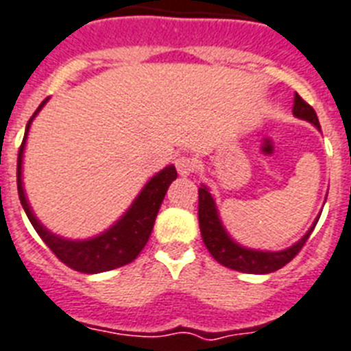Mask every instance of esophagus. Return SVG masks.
<instances>
[{"label": "esophagus", "mask_w": 351, "mask_h": 351, "mask_svg": "<svg viewBox=\"0 0 351 351\" xmlns=\"http://www.w3.org/2000/svg\"><path fill=\"white\" fill-rule=\"evenodd\" d=\"M175 164H176V169H178V173H180L182 176H187L191 175V173H195L196 167H198V162H196L193 156H185V155L178 156V158L175 160Z\"/></svg>", "instance_id": "obj_1"}]
</instances>
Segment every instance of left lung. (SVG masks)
I'll use <instances>...</instances> for the list:
<instances>
[{"instance_id":"left-lung-1","label":"left lung","mask_w":351,"mask_h":351,"mask_svg":"<svg viewBox=\"0 0 351 351\" xmlns=\"http://www.w3.org/2000/svg\"><path fill=\"white\" fill-rule=\"evenodd\" d=\"M294 117L306 121L310 124H314L319 131V119L315 115L314 108L306 104L301 97L295 93L294 95V108H292ZM319 218L312 223L306 234L301 240L295 241L294 245H290L283 250H259V249H249L245 245L238 243L232 236L227 232L225 225L221 223L220 213L216 207L215 196L210 195V191L207 185L202 184L198 189V221H200V232L202 240H204L205 247L210 252V256L221 263L227 269L238 270V272H245V274H270L276 272L281 267L289 263L290 259L295 258L301 247L306 243L308 236L312 234L315 223Z\"/></svg>"}]
</instances>
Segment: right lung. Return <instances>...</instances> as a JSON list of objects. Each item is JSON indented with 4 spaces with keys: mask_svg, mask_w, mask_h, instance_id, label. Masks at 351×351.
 <instances>
[{
    "mask_svg": "<svg viewBox=\"0 0 351 351\" xmlns=\"http://www.w3.org/2000/svg\"><path fill=\"white\" fill-rule=\"evenodd\" d=\"M48 99L39 104L32 119L28 121L18 155V193L23 209L27 213L28 220L34 225L37 234L41 236V240L48 245V249L70 269L84 272V274H99V272L124 267V265L131 263L146 247L162 200L167 193V187L171 185V182L176 180L175 166L171 164L151 176L141 189V193L136 195L135 200L131 202L126 213L106 230H102L101 234L86 238V240H70V238L56 234L52 230H48L34 215L32 205L28 204L25 185H23V155H25V146H27L28 131L32 126V121L47 104Z\"/></svg>",
    "mask_w": 351,
    "mask_h": 351,
    "instance_id": "right-lung-1",
    "label": "right lung"
}]
</instances>
